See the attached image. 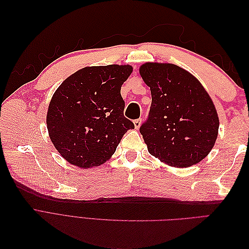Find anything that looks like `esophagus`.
I'll return each instance as SVG.
<instances>
[{
  "label": "esophagus",
  "mask_w": 249,
  "mask_h": 249,
  "mask_svg": "<svg viewBox=\"0 0 249 249\" xmlns=\"http://www.w3.org/2000/svg\"><path fill=\"white\" fill-rule=\"evenodd\" d=\"M140 124H141V118H138L136 120H134V125H135V127H136L137 130L140 127Z\"/></svg>",
  "instance_id": "34e87169"
}]
</instances>
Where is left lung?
Masks as SVG:
<instances>
[{
    "instance_id": "8db88e82",
    "label": "left lung",
    "mask_w": 249,
    "mask_h": 249,
    "mask_svg": "<svg viewBox=\"0 0 249 249\" xmlns=\"http://www.w3.org/2000/svg\"><path fill=\"white\" fill-rule=\"evenodd\" d=\"M139 73L152 93L148 118L140 126L148 153L178 168L205 159L216 142L219 118L200 82L171 63L146 62Z\"/></svg>"
}]
</instances>
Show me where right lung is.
<instances>
[{
	"label": "right lung",
	"instance_id": "add662e5",
	"mask_svg": "<svg viewBox=\"0 0 249 249\" xmlns=\"http://www.w3.org/2000/svg\"><path fill=\"white\" fill-rule=\"evenodd\" d=\"M131 65L87 66L65 79L53 94L47 114L51 141L67 162L100 166L115 153L134 124L124 117L120 94Z\"/></svg>",
	"mask_w": 249,
	"mask_h": 249
}]
</instances>
